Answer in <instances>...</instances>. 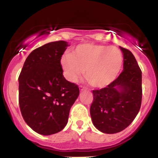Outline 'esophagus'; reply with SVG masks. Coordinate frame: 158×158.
Segmentation results:
<instances>
[{"instance_id":"34e87169","label":"esophagus","mask_w":158,"mask_h":158,"mask_svg":"<svg viewBox=\"0 0 158 158\" xmlns=\"http://www.w3.org/2000/svg\"><path fill=\"white\" fill-rule=\"evenodd\" d=\"M84 90H85V87H84V86H82V85L79 86V91H84Z\"/></svg>"}]
</instances>
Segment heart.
<instances>
[{
	"label": "heart",
	"instance_id": "b5f03b06",
	"mask_svg": "<svg viewBox=\"0 0 158 158\" xmlns=\"http://www.w3.org/2000/svg\"><path fill=\"white\" fill-rule=\"evenodd\" d=\"M123 55L115 46L83 43L77 46L73 54L65 53L60 58L64 75L74 82L84 73L91 85L105 88L115 80L122 67Z\"/></svg>",
	"mask_w": 158,
	"mask_h": 158
}]
</instances>
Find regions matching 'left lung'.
Returning <instances> with one entry per match:
<instances>
[{"instance_id": "obj_1", "label": "left lung", "mask_w": 158, "mask_h": 158, "mask_svg": "<svg viewBox=\"0 0 158 158\" xmlns=\"http://www.w3.org/2000/svg\"><path fill=\"white\" fill-rule=\"evenodd\" d=\"M124 70L110 85L94 90L90 113L94 125L105 133H116L134 120L142 103V71L130 50L121 47Z\"/></svg>"}]
</instances>
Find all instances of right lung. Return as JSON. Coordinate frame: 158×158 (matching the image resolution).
I'll list each match as a JSON object with an SVG mask.
<instances>
[{"label": "right lung", "mask_w": 158, "mask_h": 158, "mask_svg": "<svg viewBox=\"0 0 158 158\" xmlns=\"http://www.w3.org/2000/svg\"><path fill=\"white\" fill-rule=\"evenodd\" d=\"M68 46L63 40L36 48L19 76V103L24 120L40 134L60 132L79 94L77 85L64 77L60 58Z\"/></svg>", "instance_id": "add662e5"}]
</instances>
